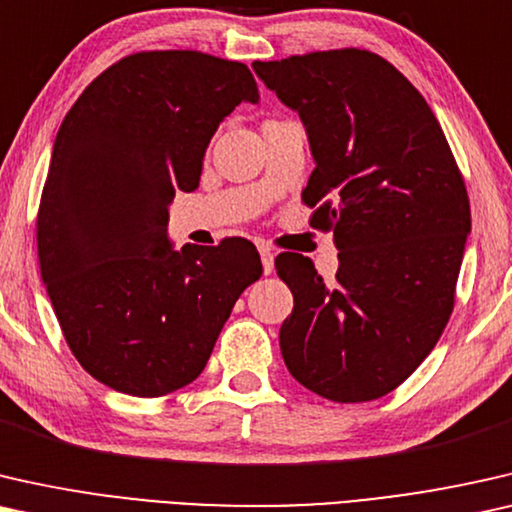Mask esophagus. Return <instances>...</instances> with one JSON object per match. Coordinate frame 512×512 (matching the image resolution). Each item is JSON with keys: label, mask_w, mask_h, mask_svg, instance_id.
Returning <instances> with one entry per match:
<instances>
[{"label": "esophagus", "mask_w": 512, "mask_h": 512, "mask_svg": "<svg viewBox=\"0 0 512 512\" xmlns=\"http://www.w3.org/2000/svg\"><path fill=\"white\" fill-rule=\"evenodd\" d=\"M259 255H262V266H264V273L269 276V273H273V250L269 246H262L259 248Z\"/></svg>", "instance_id": "1"}]
</instances>
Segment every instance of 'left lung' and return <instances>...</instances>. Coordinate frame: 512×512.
I'll list each match as a JSON object with an SVG mask.
<instances>
[{"instance_id": "1", "label": "left lung", "mask_w": 512, "mask_h": 512, "mask_svg": "<svg viewBox=\"0 0 512 512\" xmlns=\"http://www.w3.org/2000/svg\"><path fill=\"white\" fill-rule=\"evenodd\" d=\"M253 69L304 122L315 169L301 201L341 259L327 285L308 257H276L294 297L285 366L329 401L380 399L450 320L471 232L464 176L434 111L385 57L338 48Z\"/></svg>"}]
</instances>
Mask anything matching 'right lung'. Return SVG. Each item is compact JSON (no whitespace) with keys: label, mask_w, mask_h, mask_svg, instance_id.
<instances>
[{"label":"right lung","mask_w":512,"mask_h":512,"mask_svg":"<svg viewBox=\"0 0 512 512\" xmlns=\"http://www.w3.org/2000/svg\"><path fill=\"white\" fill-rule=\"evenodd\" d=\"M257 99L246 64L141 50L64 115L37 215L41 278L74 357L115 392L153 399L192 383L262 276L246 239H167L169 204L199 185L215 129Z\"/></svg>","instance_id":"obj_1"}]
</instances>
